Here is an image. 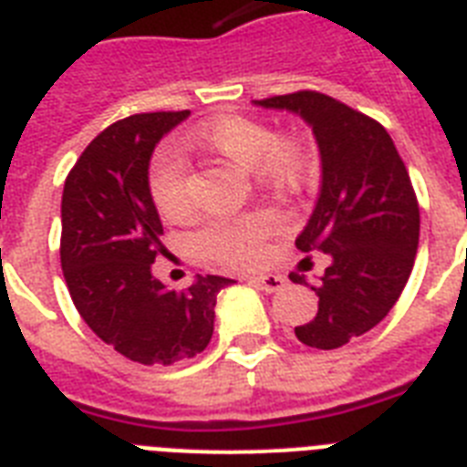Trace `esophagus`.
<instances>
[{"label":"esophagus","mask_w":467,"mask_h":467,"mask_svg":"<svg viewBox=\"0 0 467 467\" xmlns=\"http://www.w3.org/2000/svg\"><path fill=\"white\" fill-rule=\"evenodd\" d=\"M252 283L261 290H266V293H278L285 287V278L283 275H275V273H268V275H256L252 278Z\"/></svg>","instance_id":"34e87169"}]
</instances>
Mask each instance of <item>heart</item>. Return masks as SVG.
Instances as JSON below:
<instances>
[{"label":"heart","instance_id":"b5f03b06","mask_svg":"<svg viewBox=\"0 0 467 467\" xmlns=\"http://www.w3.org/2000/svg\"><path fill=\"white\" fill-rule=\"evenodd\" d=\"M196 141L244 170H254L256 180L268 187H293L302 180L306 153L290 136H275L264 122L242 115L218 117L196 131ZM148 192L162 218L177 221L189 213L187 162L174 148H162L150 162ZM280 230L273 211H254L237 218H213L196 233L194 242L206 259L227 268L256 266L264 259V246Z\"/></svg>","mask_w":467,"mask_h":467}]
</instances>
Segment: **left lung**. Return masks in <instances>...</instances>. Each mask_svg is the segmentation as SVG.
Listing matches in <instances>:
<instances>
[{"mask_svg":"<svg viewBox=\"0 0 467 467\" xmlns=\"http://www.w3.org/2000/svg\"><path fill=\"white\" fill-rule=\"evenodd\" d=\"M254 102L299 115L319 143V201L295 244L299 252L328 254L331 264L312 285L319 312L295 326V336L309 348L333 350L374 328L403 293L420 242L418 196L377 119L317 90ZM290 280L302 285L305 275L290 273Z\"/></svg>","mask_w":467,"mask_h":467,"instance_id":"left-lung-1","label":"left lung"}]
</instances>
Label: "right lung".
Returning a JSON list of instances; mask_svg holds the SVG:
<instances>
[{"label": "right lung", "instance_id": "obj_1", "mask_svg": "<svg viewBox=\"0 0 467 467\" xmlns=\"http://www.w3.org/2000/svg\"><path fill=\"white\" fill-rule=\"evenodd\" d=\"M187 117L189 109L143 112L109 124L64 182L59 256L71 299L98 338L139 365L168 367L206 350L215 297L234 283L196 275L187 290H170L150 273L165 246L148 162Z\"/></svg>", "mask_w": 467, "mask_h": 467}]
</instances>
